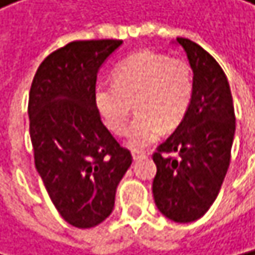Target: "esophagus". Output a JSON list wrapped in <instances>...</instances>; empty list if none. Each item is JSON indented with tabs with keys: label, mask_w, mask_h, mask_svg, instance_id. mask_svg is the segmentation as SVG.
<instances>
[{
	"label": "esophagus",
	"mask_w": 255,
	"mask_h": 255,
	"mask_svg": "<svg viewBox=\"0 0 255 255\" xmlns=\"http://www.w3.org/2000/svg\"><path fill=\"white\" fill-rule=\"evenodd\" d=\"M132 156H133V159L136 161V159H139V158H144L146 153L141 152V150H132Z\"/></svg>",
	"instance_id": "obj_1"
}]
</instances>
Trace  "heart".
Returning <instances> with one entry per match:
<instances>
[{
    "mask_svg": "<svg viewBox=\"0 0 255 255\" xmlns=\"http://www.w3.org/2000/svg\"><path fill=\"white\" fill-rule=\"evenodd\" d=\"M193 96V80L184 60L155 51H139L125 59L114 71V83L96 86V105L108 128L126 132L132 103L136 117L128 130V143L143 149L164 129H175L185 117Z\"/></svg>",
    "mask_w": 255,
    "mask_h": 255,
    "instance_id": "obj_1",
    "label": "heart"
}]
</instances>
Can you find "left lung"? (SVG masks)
I'll use <instances>...</instances> for the list:
<instances>
[{"label": "left lung", "instance_id": "8db88e82", "mask_svg": "<svg viewBox=\"0 0 255 255\" xmlns=\"http://www.w3.org/2000/svg\"><path fill=\"white\" fill-rule=\"evenodd\" d=\"M193 70V96L184 120L153 153L152 193L173 222L198 221L218 198L227 175L236 117L227 76L196 42L178 37ZM176 153V157H167Z\"/></svg>", "mask_w": 255, "mask_h": 255}]
</instances>
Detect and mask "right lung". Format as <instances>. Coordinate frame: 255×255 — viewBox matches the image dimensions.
<instances>
[{
    "label": "right lung",
    "instance_id": "right-lung-1",
    "mask_svg": "<svg viewBox=\"0 0 255 255\" xmlns=\"http://www.w3.org/2000/svg\"><path fill=\"white\" fill-rule=\"evenodd\" d=\"M123 41H74L37 68L28 97L36 170L70 225L91 228L112 213L132 155L102 123L97 73Z\"/></svg>",
    "mask_w": 255,
    "mask_h": 255
}]
</instances>
